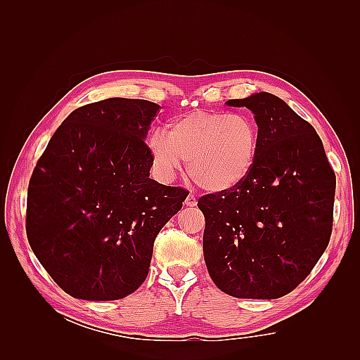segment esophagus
<instances>
[{
  "mask_svg": "<svg viewBox=\"0 0 360 360\" xmlns=\"http://www.w3.org/2000/svg\"><path fill=\"white\" fill-rule=\"evenodd\" d=\"M184 204H186L188 207H195V205H197V198H195V195L189 193L188 197H186V200H184Z\"/></svg>",
  "mask_w": 360,
  "mask_h": 360,
  "instance_id": "34e87169",
  "label": "esophagus"
}]
</instances>
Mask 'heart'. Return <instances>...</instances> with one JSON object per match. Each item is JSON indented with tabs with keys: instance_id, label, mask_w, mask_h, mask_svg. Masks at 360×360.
Instances as JSON below:
<instances>
[{
	"instance_id": "heart-1",
	"label": "heart",
	"mask_w": 360,
	"mask_h": 360,
	"mask_svg": "<svg viewBox=\"0 0 360 360\" xmlns=\"http://www.w3.org/2000/svg\"><path fill=\"white\" fill-rule=\"evenodd\" d=\"M155 168L172 177L188 160L192 180L204 191L225 192L252 172L259 151V130L242 112L197 110L177 117L168 132L155 129L148 136Z\"/></svg>"
}]
</instances>
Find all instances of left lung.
<instances>
[{
  "label": "left lung",
  "mask_w": 360,
  "mask_h": 360,
  "mask_svg": "<svg viewBox=\"0 0 360 360\" xmlns=\"http://www.w3.org/2000/svg\"><path fill=\"white\" fill-rule=\"evenodd\" d=\"M246 106L259 130L252 172L198 200L202 250L214 285L238 299H278L304 281L330 240L336 179L320 136L270 93Z\"/></svg>",
  "instance_id": "1"
}]
</instances>
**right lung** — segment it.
<instances>
[{"label":"right lung","mask_w":360,"mask_h":360,"mask_svg":"<svg viewBox=\"0 0 360 360\" xmlns=\"http://www.w3.org/2000/svg\"><path fill=\"white\" fill-rule=\"evenodd\" d=\"M159 105L112 97L75 110L28 184L27 237L75 299L117 300L148 275L156 236L189 192L150 179L146 136Z\"/></svg>","instance_id":"1"}]
</instances>
